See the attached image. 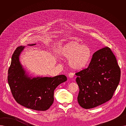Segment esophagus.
Wrapping results in <instances>:
<instances>
[{
  "instance_id": "esophagus-1",
  "label": "esophagus",
  "mask_w": 126,
  "mask_h": 126,
  "mask_svg": "<svg viewBox=\"0 0 126 126\" xmlns=\"http://www.w3.org/2000/svg\"><path fill=\"white\" fill-rule=\"evenodd\" d=\"M68 76L70 78H72L74 76V74L73 72H70V73L68 74Z\"/></svg>"
}]
</instances>
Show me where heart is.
I'll list each match as a JSON object with an SVG mask.
<instances>
[{
	"mask_svg": "<svg viewBox=\"0 0 126 126\" xmlns=\"http://www.w3.org/2000/svg\"><path fill=\"white\" fill-rule=\"evenodd\" d=\"M91 54V50L87 46L77 41L65 44L60 50L61 56L68 59L69 66L75 70H81L86 66Z\"/></svg>",
	"mask_w": 126,
	"mask_h": 126,
	"instance_id": "heart-1",
	"label": "heart"
}]
</instances>
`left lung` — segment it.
Segmentation results:
<instances>
[{
	"mask_svg": "<svg viewBox=\"0 0 126 126\" xmlns=\"http://www.w3.org/2000/svg\"><path fill=\"white\" fill-rule=\"evenodd\" d=\"M78 102L91 109L109 101L120 83L121 70L113 53L106 47L95 52L88 67L76 74Z\"/></svg>",
	"mask_w": 126,
	"mask_h": 126,
	"instance_id": "8db88e82",
	"label": "left lung"
}]
</instances>
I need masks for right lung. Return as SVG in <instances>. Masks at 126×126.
Wrapping results in <instances>:
<instances>
[{
    "label": "right lung",
    "mask_w": 126,
    "mask_h": 126,
    "mask_svg": "<svg viewBox=\"0 0 126 126\" xmlns=\"http://www.w3.org/2000/svg\"><path fill=\"white\" fill-rule=\"evenodd\" d=\"M24 47L19 46L12 55L8 70L9 86L18 104L32 110L45 111L54 102L55 89L59 85L67 81V78L63 75L52 78L29 76L19 61V56Z\"/></svg>",
    "instance_id": "right-lung-1"
}]
</instances>
